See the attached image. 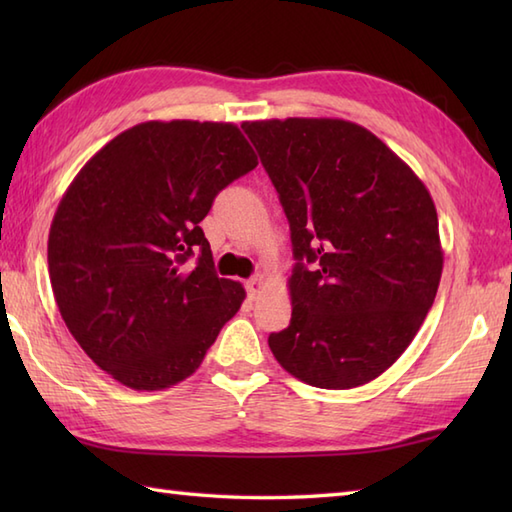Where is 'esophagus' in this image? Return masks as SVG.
<instances>
[{"instance_id":"esophagus-1","label":"esophagus","mask_w":512,"mask_h":512,"mask_svg":"<svg viewBox=\"0 0 512 512\" xmlns=\"http://www.w3.org/2000/svg\"><path fill=\"white\" fill-rule=\"evenodd\" d=\"M262 290H264V281H262V277H253V279H248L246 281V292H248V299H259V295H262Z\"/></svg>"}]
</instances>
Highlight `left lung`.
Here are the masks:
<instances>
[{
	"mask_svg": "<svg viewBox=\"0 0 512 512\" xmlns=\"http://www.w3.org/2000/svg\"><path fill=\"white\" fill-rule=\"evenodd\" d=\"M242 127L279 193L297 259L290 325L268 336L270 350L312 387L365 385L398 361L436 299V204L356 123L273 118Z\"/></svg>",
	"mask_w": 512,
	"mask_h": 512,
	"instance_id": "left-lung-1",
	"label": "left lung"
}]
</instances>
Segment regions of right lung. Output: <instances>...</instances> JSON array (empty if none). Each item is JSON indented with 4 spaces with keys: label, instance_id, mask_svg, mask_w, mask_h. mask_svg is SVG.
<instances>
[{
    "label": "right lung",
    "instance_id": "right-lung-1",
    "mask_svg": "<svg viewBox=\"0 0 512 512\" xmlns=\"http://www.w3.org/2000/svg\"><path fill=\"white\" fill-rule=\"evenodd\" d=\"M255 167L233 123L149 121L96 151L63 193L48 237L54 299L118 383L158 391L189 378L242 306L246 290L217 277L200 222Z\"/></svg>",
    "mask_w": 512,
    "mask_h": 512
}]
</instances>
